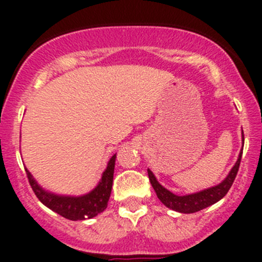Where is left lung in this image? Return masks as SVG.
I'll list each match as a JSON object with an SVG mask.
<instances>
[{"instance_id":"1","label":"left lung","mask_w":262,"mask_h":262,"mask_svg":"<svg viewBox=\"0 0 262 262\" xmlns=\"http://www.w3.org/2000/svg\"><path fill=\"white\" fill-rule=\"evenodd\" d=\"M242 133H244V132H242ZM242 152L239 153L238 160H237L236 165L233 166V168L231 170L229 175L227 176L226 180L222 181L221 184L216 185V186L209 187V189L207 190H203V191L200 192L184 195V196H179V195L172 194V192L168 191L167 189H165L162 185L158 184V181L156 180L155 175H153L150 170H148V178H149L150 185H152L156 194H157V198L166 205V207L180 213H195L204 209V208L209 207V205L214 204V203L219 202L222 198L226 196V194L228 192V190L231 189L232 184H233L234 179H236L237 172H238Z\"/></svg>"}]
</instances>
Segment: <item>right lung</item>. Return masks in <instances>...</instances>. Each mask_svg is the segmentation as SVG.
<instances>
[{"label": "right lung", "instance_id": "obj_1", "mask_svg": "<svg viewBox=\"0 0 262 262\" xmlns=\"http://www.w3.org/2000/svg\"><path fill=\"white\" fill-rule=\"evenodd\" d=\"M115 157L116 156L114 155L110 158L106 170L102 173L100 184L90 194L78 198L58 196V195L47 192L46 190H43L36 184L26 168L25 171L34 194L46 207H48L49 209L58 213L59 215L70 219V221H83V219L92 218V216L97 215L106 209L107 202H109L110 194H112Z\"/></svg>", "mask_w": 262, "mask_h": 262}]
</instances>
